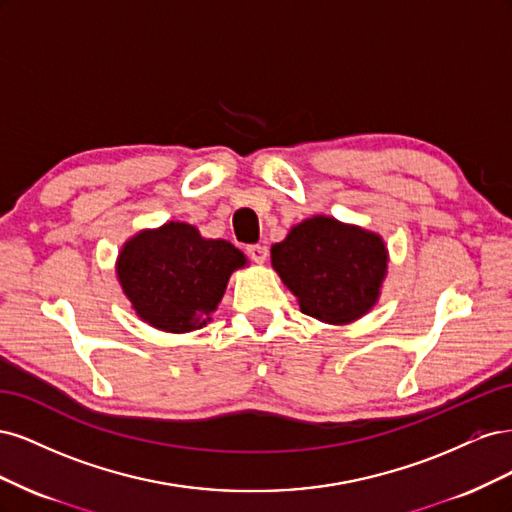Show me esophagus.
Masks as SVG:
<instances>
[{"mask_svg": "<svg viewBox=\"0 0 512 512\" xmlns=\"http://www.w3.org/2000/svg\"><path fill=\"white\" fill-rule=\"evenodd\" d=\"M247 254H250V258L254 262H258V265H262V262H265L267 256H269V250L265 245H250V247H247Z\"/></svg>", "mask_w": 512, "mask_h": 512, "instance_id": "34e87169", "label": "esophagus"}]
</instances>
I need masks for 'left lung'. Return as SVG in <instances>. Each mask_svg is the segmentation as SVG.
I'll list each match as a JSON object with an SVG mask.
<instances>
[{
    "label": "left lung",
    "mask_w": 512,
    "mask_h": 512,
    "mask_svg": "<svg viewBox=\"0 0 512 512\" xmlns=\"http://www.w3.org/2000/svg\"><path fill=\"white\" fill-rule=\"evenodd\" d=\"M271 265L303 314L327 324H350L378 303L389 250L378 232L314 215L271 247Z\"/></svg>",
    "instance_id": "obj_1"
}]
</instances>
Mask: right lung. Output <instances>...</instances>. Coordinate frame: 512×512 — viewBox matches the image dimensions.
<instances>
[{
    "label": "right lung",
    "instance_id": "add662e5",
    "mask_svg": "<svg viewBox=\"0 0 512 512\" xmlns=\"http://www.w3.org/2000/svg\"><path fill=\"white\" fill-rule=\"evenodd\" d=\"M247 258L224 239H205L185 222L143 228L121 245L115 273L136 316L166 333L203 329L230 275Z\"/></svg>",
    "mask_w": 512,
    "mask_h": 512
}]
</instances>
